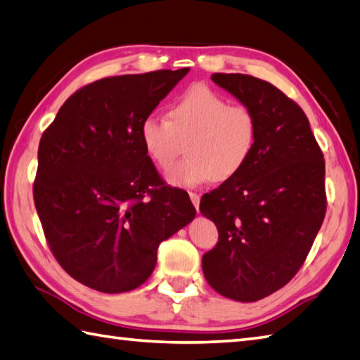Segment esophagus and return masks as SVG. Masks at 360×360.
<instances>
[{
    "label": "esophagus",
    "instance_id": "34e87169",
    "mask_svg": "<svg viewBox=\"0 0 360 360\" xmlns=\"http://www.w3.org/2000/svg\"><path fill=\"white\" fill-rule=\"evenodd\" d=\"M189 198H191L193 205L195 207V210H199V203H200V195L195 193H189Z\"/></svg>",
    "mask_w": 360,
    "mask_h": 360
}]
</instances>
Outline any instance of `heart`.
<instances>
[{
    "label": "heart",
    "mask_w": 360,
    "mask_h": 360,
    "mask_svg": "<svg viewBox=\"0 0 360 360\" xmlns=\"http://www.w3.org/2000/svg\"><path fill=\"white\" fill-rule=\"evenodd\" d=\"M252 110L230 101L205 84H193L174 101L169 119L148 114L139 134L148 157L167 169L188 141L189 157L167 174L174 186L194 188L229 180L246 166L257 141Z\"/></svg>",
    "instance_id": "b5f03b06"
}]
</instances>
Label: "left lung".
I'll return each instance as SVG.
<instances>
[{
  "label": "left lung",
  "mask_w": 360,
  "mask_h": 360,
  "mask_svg": "<svg viewBox=\"0 0 360 360\" xmlns=\"http://www.w3.org/2000/svg\"><path fill=\"white\" fill-rule=\"evenodd\" d=\"M213 83L252 110L254 152L235 177L202 195L219 241L202 257L210 287L240 302L269 296L300 271L326 213L324 158L309 119L268 81L213 73Z\"/></svg>",
  "instance_id": "1"
}]
</instances>
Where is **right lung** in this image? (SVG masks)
Listing matches in <instances>:
<instances>
[{
	"mask_svg": "<svg viewBox=\"0 0 360 360\" xmlns=\"http://www.w3.org/2000/svg\"><path fill=\"white\" fill-rule=\"evenodd\" d=\"M188 72L98 79L75 92L42 134L34 203L54 259L86 287L138 288L160 243L195 218L188 193L165 185L139 134Z\"/></svg>",
	"mask_w": 360,
	"mask_h": 360,
	"instance_id": "add662e5",
	"label": "right lung"
}]
</instances>
